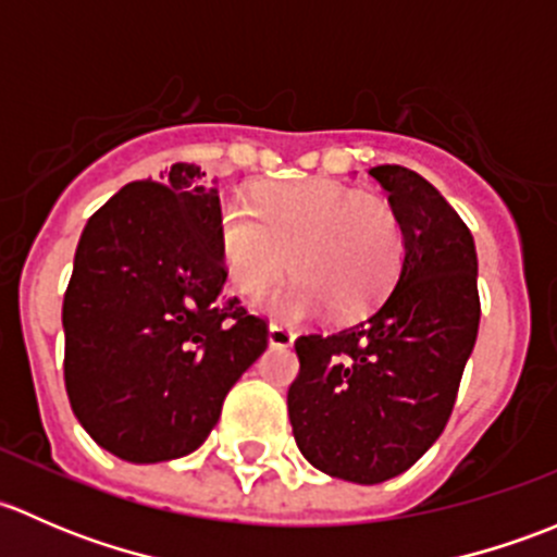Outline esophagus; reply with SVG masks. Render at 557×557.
I'll return each instance as SVG.
<instances>
[{"label":"esophagus","instance_id":"34e87169","mask_svg":"<svg viewBox=\"0 0 557 557\" xmlns=\"http://www.w3.org/2000/svg\"><path fill=\"white\" fill-rule=\"evenodd\" d=\"M296 334L290 325H283V323H272L269 325V345L272 347H290L294 345Z\"/></svg>","mask_w":557,"mask_h":557}]
</instances>
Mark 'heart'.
<instances>
[{"label":"heart","instance_id":"1","mask_svg":"<svg viewBox=\"0 0 557 557\" xmlns=\"http://www.w3.org/2000/svg\"><path fill=\"white\" fill-rule=\"evenodd\" d=\"M218 243L232 285L258 296L294 269L269 296L274 312L299 314L331 307L352 314L372 307L396 277L404 232L396 210L374 194L334 180L277 183L245 199H226Z\"/></svg>","mask_w":557,"mask_h":557}]
</instances>
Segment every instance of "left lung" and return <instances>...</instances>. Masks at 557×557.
Returning <instances> with one entry per match:
<instances>
[{
  "mask_svg": "<svg viewBox=\"0 0 557 557\" xmlns=\"http://www.w3.org/2000/svg\"><path fill=\"white\" fill-rule=\"evenodd\" d=\"M404 232L396 285L363 323L296 339L288 414L301 455L336 480L377 485L445 431L480 329L476 250L445 196L412 170H369Z\"/></svg>",
  "mask_w": 557,
  "mask_h": 557,
  "instance_id": "8db88e82",
  "label": "left lung"
}]
</instances>
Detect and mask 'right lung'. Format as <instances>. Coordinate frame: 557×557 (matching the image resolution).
Instances as JSON below:
<instances>
[{"label":"right lung","mask_w":557,"mask_h":557,"mask_svg":"<svg viewBox=\"0 0 557 557\" xmlns=\"http://www.w3.org/2000/svg\"><path fill=\"white\" fill-rule=\"evenodd\" d=\"M196 164L134 180L88 218L61 307L64 385L99 447L128 463L194 453L269 345L226 294L221 199Z\"/></svg>","instance_id":"add662e5"}]
</instances>
